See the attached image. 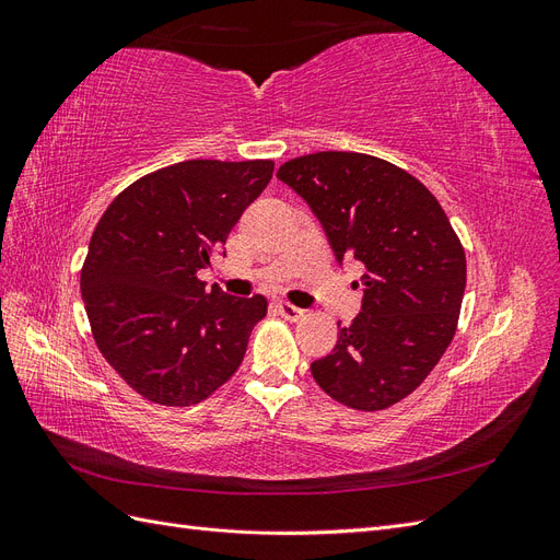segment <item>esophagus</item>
<instances>
[{"instance_id": "1", "label": "esophagus", "mask_w": 560, "mask_h": 560, "mask_svg": "<svg viewBox=\"0 0 560 560\" xmlns=\"http://www.w3.org/2000/svg\"><path fill=\"white\" fill-rule=\"evenodd\" d=\"M278 313H280L284 319H290V322H299V319L306 317V311H301V308L292 306V303H278Z\"/></svg>"}]
</instances>
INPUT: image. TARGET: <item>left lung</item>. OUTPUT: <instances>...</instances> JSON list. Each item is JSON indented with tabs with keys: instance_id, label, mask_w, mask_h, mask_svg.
Segmentation results:
<instances>
[{
	"instance_id": "obj_1",
	"label": "left lung",
	"mask_w": 560,
	"mask_h": 560,
	"mask_svg": "<svg viewBox=\"0 0 560 560\" xmlns=\"http://www.w3.org/2000/svg\"><path fill=\"white\" fill-rule=\"evenodd\" d=\"M278 179L308 202L336 261L366 270L362 313L338 322L331 354L311 364L329 397L358 411L397 404L442 360L460 315L465 249L439 200L376 156L319 151L280 165Z\"/></svg>"
}]
</instances>
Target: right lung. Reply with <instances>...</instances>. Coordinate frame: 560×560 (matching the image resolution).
Segmentation results:
<instances>
[{"label":"right lung","instance_id":"obj_1","mask_svg":"<svg viewBox=\"0 0 560 560\" xmlns=\"http://www.w3.org/2000/svg\"><path fill=\"white\" fill-rule=\"evenodd\" d=\"M270 177L273 161H182L132 182L97 222L81 296L100 352L149 401L198 404L241 366L268 303L206 290L198 270Z\"/></svg>","mask_w":560,"mask_h":560}]
</instances>
